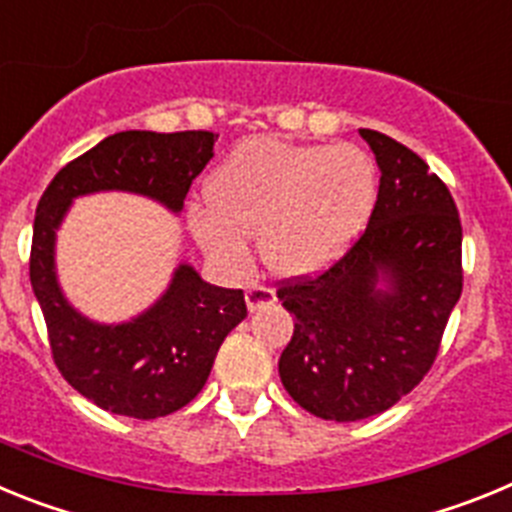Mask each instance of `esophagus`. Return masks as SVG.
<instances>
[{
  "mask_svg": "<svg viewBox=\"0 0 512 512\" xmlns=\"http://www.w3.org/2000/svg\"><path fill=\"white\" fill-rule=\"evenodd\" d=\"M277 302V295H274V289L264 287V284H251V287L246 289V305L248 310L256 312L261 310V307H269Z\"/></svg>",
  "mask_w": 512,
  "mask_h": 512,
  "instance_id": "esophagus-1",
  "label": "esophagus"
}]
</instances>
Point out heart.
<instances>
[{"mask_svg": "<svg viewBox=\"0 0 512 512\" xmlns=\"http://www.w3.org/2000/svg\"><path fill=\"white\" fill-rule=\"evenodd\" d=\"M374 197V166L359 148L251 138L207 176V207L189 212V228L228 269L246 264V238L259 235L271 274L307 277L356 241Z\"/></svg>", "mask_w": 512, "mask_h": 512, "instance_id": "1", "label": "heart"}]
</instances>
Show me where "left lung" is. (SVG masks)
Returning a JSON list of instances; mask_svg holds the SVG:
<instances>
[{"mask_svg":"<svg viewBox=\"0 0 512 512\" xmlns=\"http://www.w3.org/2000/svg\"><path fill=\"white\" fill-rule=\"evenodd\" d=\"M359 135L382 171L369 225L328 271L277 289L295 315L279 356L284 390L336 423L390 410L428 374L464 279L449 187L390 135Z\"/></svg>","mask_w":512,"mask_h":512,"instance_id":"obj_1","label":"left lung"}]
</instances>
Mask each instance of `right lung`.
Listing matches in <instances>:
<instances>
[{
	"label": "right lung",
	"mask_w": 512,
	"mask_h": 512,
	"mask_svg": "<svg viewBox=\"0 0 512 512\" xmlns=\"http://www.w3.org/2000/svg\"><path fill=\"white\" fill-rule=\"evenodd\" d=\"M207 130H125L63 166L35 210L30 284L48 325L63 379L97 408L138 420L164 418L200 395L217 348L246 318L241 289L207 284L179 264L166 292L125 323L104 325L63 297L56 277V230L76 197L130 192L182 212L184 197L215 153Z\"/></svg>",
	"instance_id": "right-lung-1"
}]
</instances>
